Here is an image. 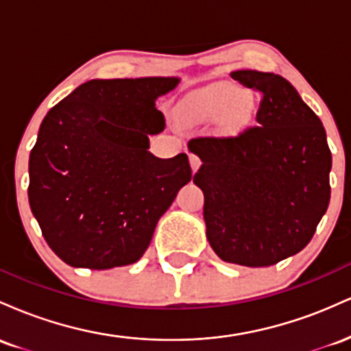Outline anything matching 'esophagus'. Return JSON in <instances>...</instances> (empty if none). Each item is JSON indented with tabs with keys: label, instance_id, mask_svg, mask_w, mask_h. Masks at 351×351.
<instances>
[{
	"label": "esophagus",
	"instance_id": "1",
	"mask_svg": "<svg viewBox=\"0 0 351 351\" xmlns=\"http://www.w3.org/2000/svg\"><path fill=\"white\" fill-rule=\"evenodd\" d=\"M189 165H191L193 171H198V168L201 167V160L196 155H189Z\"/></svg>",
	"mask_w": 351,
	"mask_h": 351
}]
</instances>
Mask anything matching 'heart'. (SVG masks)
Returning <instances> with one entry per match:
<instances>
[{"label": "heart", "instance_id": "b5f03b06", "mask_svg": "<svg viewBox=\"0 0 351 351\" xmlns=\"http://www.w3.org/2000/svg\"><path fill=\"white\" fill-rule=\"evenodd\" d=\"M231 127L243 123L251 112V100L239 95V87L231 82L213 84L196 92L189 100L186 115L191 120H209L219 114Z\"/></svg>", "mask_w": 351, "mask_h": 351}]
</instances>
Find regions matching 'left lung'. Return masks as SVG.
<instances>
[{
	"label": "left lung",
	"instance_id": "8db88e82",
	"mask_svg": "<svg viewBox=\"0 0 351 351\" xmlns=\"http://www.w3.org/2000/svg\"><path fill=\"white\" fill-rule=\"evenodd\" d=\"M261 94L256 125L231 136H198L206 237L223 261L267 267L300 252L330 201L332 153L315 112L289 80L272 72L234 71Z\"/></svg>",
	"mask_w": 351,
	"mask_h": 351
}]
</instances>
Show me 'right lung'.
Segmentation results:
<instances>
[{"mask_svg": "<svg viewBox=\"0 0 351 351\" xmlns=\"http://www.w3.org/2000/svg\"><path fill=\"white\" fill-rule=\"evenodd\" d=\"M178 77L94 79L44 117L29 156L31 211L72 267L134 264L176 193L191 180L186 153L156 158L148 135L165 119L155 100Z\"/></svg>", "mask_w": 351, "mask_h": 351, "instance_id": "obj_1", "label": "right lung"}]
</instances>
